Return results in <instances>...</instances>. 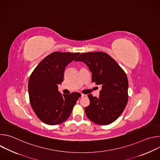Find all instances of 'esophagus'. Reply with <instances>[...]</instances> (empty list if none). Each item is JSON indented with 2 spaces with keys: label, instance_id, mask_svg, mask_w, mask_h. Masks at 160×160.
Returning <instances> with one entry per match:
<instances>
[{
  "label": "esophagus",
  "instance_id": "34e87169",
  "mask_svg": "<svg viewBox=\"0 0 160 160\" xmlns=\"http://www.w3.org/2000/svg\"><path fill=\"white\" fill-rule=\"evenodd\" d=\"M87 95H85V94H82V98H87Z\"/></svg>",
  "mask_w": 160,
  "mask_h": 160
}]
</instances>
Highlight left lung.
I'll use <instances>...</instances> for the list:
<instances>
[{"label": "left lung", "instance_id": "8db88e82", "mask_svg": "<svg viewBox=\"0 0 160 160\" xmlns=\"http://www.w3.org/2000/svg\"><path fill=\"white\" fill-rule=\"evenodd\" d=\"M75 61L85 63L92 72V82L101 87L99 98L88 95L90 104L85 108L87 118L101 125L115 122L128 102L126 73L115 59L103 52L82 53Z\"/></svg>", "mask_w": 160, "mask_h": 160}]
</instances>
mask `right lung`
<instances>
[{"label": "right lung", "instance_id": "right-lung-1", "mask_svg": "<svg viewBox=\"0 0 160 160\" xmlns=\"http://www.w3.org/2000/svg\"><path fill=\"white\" fill-rule=\"evenodd\" d=\"M79 54L54 52L42 60L32 73L28 81L30 102L42 122L58 125L70 116L81 94L73 92L62 95L58 84L63 81L66 66Z\"/></svg>", "mask_w": 160, "mask_h": 160}]
</instances>
